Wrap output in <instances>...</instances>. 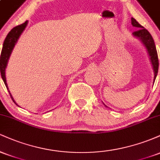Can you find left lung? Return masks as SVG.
<instances>
[{"label": "left lung", "mask_w": 160, "mask_h": 160, "mask_svg": "<svg viewBox=\"0 0 160 160\" xmlns=\"http://www.w3.org/2000/svg\"><path fill=\"white\" fill-rule=\"evenodd\" d=\"M132 25L138 28L136 31L133 32V35L139 38L148 49V52L149 53L150 60L152 62V65L153 68L154 74H155L154 75V80H155L158 73V68H159V59H158L157 51L156 49L153 38H152L150 32L138 22L134 18H132Z\"/></svg>", "instance_id": "8db88e82"}]
</instances>
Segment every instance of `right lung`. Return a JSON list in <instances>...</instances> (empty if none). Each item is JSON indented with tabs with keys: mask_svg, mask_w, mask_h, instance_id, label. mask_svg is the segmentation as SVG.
<instances>
[{
	"mask_svg": "<svg viewBox=\"0 0 160 160\" xmlns=\"http://www.w3.org/2000/svg\"><path fill=\"white\" fill-rule=\"evenodd\" d=\"M28 24V22H25L21 24V25H17V26L14 27L10 32L8 33L6 38H5L4 41H3V48L1 50V56H0V71H1V78H2L3 82H4L5 86H6L7 89H8V86H7V81H6V77H5V69L7 68V62H8L9 58H10L11 52H12V49H13L14 46L17 42L18 39H19V36L21 35V34L22 33L24 29L25 28ZM10 93V95L12 98V100L13 101V102L16 104L15 101L12 98V95H11L10 91H8Z\"/></svg>",
	"mask_w": 160,
	"mask_h": 160,
	"instance_id": "obj_1",
	"label": "right lung"
}]
</instances>
